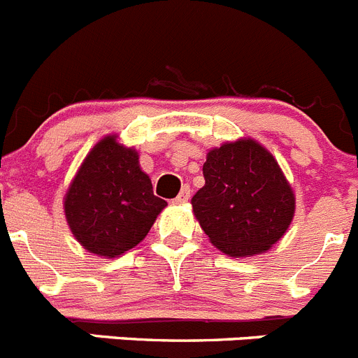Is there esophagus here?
I'll use <instances>...</instances> for the list:
<instances>
[{
    "label": "esophagus",
    "mask_w": 358,
    "mask_h": 358,
    "mask_svg": "<svg viewBox=\"0 0 358 358\" xmlns=\"http://www.w3.org/2000/svg\"><path fill=\"white\" fill-rule=\"evenodd\" d=\"M189 195H192V189H189V186H182V189L179 192V195L176 196V202L177 204H185V202L189 201Z\"/></svg>",
    "instance_id": "esophagus-1"
}]
</instances>
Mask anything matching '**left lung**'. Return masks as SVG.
I'll return each instance as SVG.
<instances>
[{"label":"left lung","instance_id":"obj_1","mask_svg":"<svg viewBox=\"0 0 358 358\" xmlns=\"http://www.w3.org/2000/svg\"><path fill=\"white\" fill-rule=\"evenodd\" d=\"M206 185L192 206L211 243L232 257L266 252L294 215V195L275 157L254 140L213 149L204 163Z\"/></svg>","mask_w":358,"mask_h":358}]
</instances>
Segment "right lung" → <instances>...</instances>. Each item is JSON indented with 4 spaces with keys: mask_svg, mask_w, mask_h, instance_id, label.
<instances>
[{
    "mask_svg": "<svg viewBox=\"0 0 358 358\" xmlns=\"http://www.w3.org/2000/svg\"><path fill=\"white\" fill-rule=\"evenodd\" d=\"M165 206L154 195L149 176L140 170L138 154L106 136L72 181L65 216L88 252L117 257L145 238Z\"/></svg>",
    "mask_w": 358,
    "mask_h": 358,
    "instance_id": "add662e5",
    "label": "right lung"
}]
</instances>
